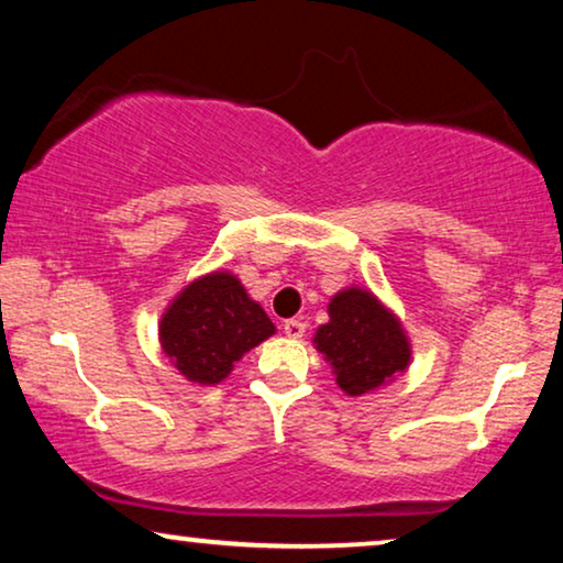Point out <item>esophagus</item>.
I'll use <instances>...</instances> for the list:
<instances>
[{
	"instance_id": "esophagus-1",
	"label": "esophagus",
	"mask_w": 563,
	"mask_h": 563,
	"mask_svg": "<svg viewBox=\"0 0 563 563\" xmlns=\"http://www.w3.org/2000/svg\"><path fill=\"white\" fill-rule=\"evenodd\" d=\"M307 325L302 320H284V335L289 338H302Z\"/></svg>"
}]
</instances>
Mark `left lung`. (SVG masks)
Here are the masks:
<instances>
[{
  "instance_id": "obj_1",
  "label": "left lung",
  "mask_w": 563,
  "mask_h": 563,
  "mask_svg": "<svg viewBox=\"0 0 563 563\" xmlns=\"http://www.w3.org/2000/svg\"><path fill=\"white\" fill-rule=\"evenodd\" d=\"M330 322L314 335L338 374V387L364 395L405 372L410 345L399 322L364 289H345L328 307Z\"/></svg>"
}]
</instances>
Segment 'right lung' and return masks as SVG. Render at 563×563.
Segmentation results:
<instances>
[{
    "mask_svg": "<svg viewBox=\"0 0 563 563\" xmlns=\"http://www.w3.org/2000/svg\"><path fill=\"white\" fill-rule=\"evenodd\" d=\"M274 333V322L230 274L189 284L161 320V343L189 382L218 384L253 345Z\"/></svg>",
    "mask_w": 563,
    "mask_h": 563,
    "instance_id": "right-lung-1",
    "label": "right lung"
}]
</instances>
